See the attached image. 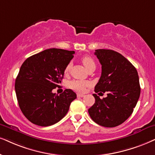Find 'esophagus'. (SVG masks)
Masks as SVG:
<instances>
[{"instance_id":"obj_1","label":"esophagus","mask_w":155,"mask_h":155,"mask_svg":"<svg viewBox=\"0 0 155 155\" xmlns=\"http://www.w3.org/2000/svg\"><path fill=\"white\" fill-rule=\"evenodd\" d=\"M77 97H84V95L81 94H77Z\"/></svg>"}]
</instances>
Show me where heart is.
<instances>
[{
	"mask_svg": "<svg viewBox=\"0 0 155 155\" xmlns=\"http://www.w3.org/2000/svg\"><path fill=\"white\" fill-rule=\"evenodd\" d=\"M81 62L84 64V66H85V68H87V70L96 66L94 61L89 56H85L84 57H82ZM70 68H71V64H68V65H66L65 69H64V72L66 74L68 73L69 71ZM89 82L86 81H82V80H73V81L70 82V87L76 91L83 92L85 90L86 87L89 86Z\"/></svg>",
	"mask_w": 155,
	"mask_h": 155,
	"instance_id": "1",
	"label": "heart"
}]
</instances>
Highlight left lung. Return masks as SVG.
<instances>
[{
    "mask_svg": "<svg viewBox=\"0 0 155 155\" xmlns=\"http://www.w3.org/2000/svg\"><path fill=\"white\" fill-rule=\"evenodd\" d=\"M94 54L101 64V75L94 91L107 92V97L101 99L94 94L95 103L88 111L97 124L117 127L130 117L140 98L137 71L124 56L113 50L97 49Z\"/></svg>",
    "mask_w": 155,
    "mask_h": 155,
    "instance_id": "left-lung-1",
    "label": "left lung"
}]
</instances>
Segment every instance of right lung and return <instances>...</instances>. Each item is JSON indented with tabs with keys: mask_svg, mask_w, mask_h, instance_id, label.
<instances>
[{
	"mask_svg": "<svg viewBox=\"0 0 155 155\" xmlns=\"http://www.w3.org/2000/svg\"><path fill=\"white\" fill-rule=\"evenodd\" d=\"M74 53L49 48L30 56L21 65L15 79V94L21 111L33 124L51 126L67 114L76 93L67 89L58 95L52 90L59 87Z\"/></svg>",
	"mask_w": 155,
	"mask_h": 155,
	"instance_id": "right-lung-1",
	"label": "right lung"
}]
</instances>
